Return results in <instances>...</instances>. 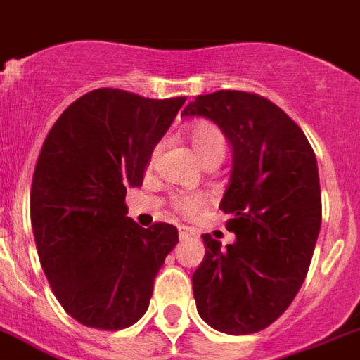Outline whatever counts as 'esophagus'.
I'll list each match as a JSON object with an SVG mask.
<instances>
[{
  "label": "esophagus",
  "mask_w": 360,
  "mask_h": 360,
  "mask_svg": "<svg viewBox=\"0 0 360 360\" xmlns=\"http://www.w3.org/2000/svg\"><path fill=\"white\" fill-rule=\"evenodd\" d=\"M194 236H195L194 229H188V226H179L181 240H190V238H194Z\"/></svg>",
  "instance_id": "1"
}]
</instances>
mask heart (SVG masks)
<instances>
[{"label":"heart","mask_w":360,"mask_h":360,"mask_svg":"<svg viewBox=\"0 0 360 360\" xmlns=\"http://www.w3.org/2000/svg\"><path fill=\"white\" fill-rule=\"evenodd\" d=\"M188 143L198 155V159L207 165H219L226 152V141L221 129L212 122H199L188 131ZM157 152H153L155 157ZM172 207L185 216H194L205 207V198L201 194H174L170 199Z\"/></svg>","instance_id":"1"}]
</instances>
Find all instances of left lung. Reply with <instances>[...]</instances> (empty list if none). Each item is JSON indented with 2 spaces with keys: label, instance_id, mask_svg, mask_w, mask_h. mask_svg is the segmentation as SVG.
<instances>
[{
  "label": "left lung",
  "instance_id": "1",
  "mask_svg": "<svg viewBox=\"0 0 360 360\" xmlns=\"http://www.w3.org/2000/svg\"><path fill=\"white\" fill-rule=\"evenodd\" d=\"M183 115L217 124L234 153L219 208L236 241L225 250L203 234L205 258L192 276L198 313L223 333H256L306 280L322 219L315 152L298 124L256 93L199 95Z\"/></svg>",
  "mask_w": 360,
  "mask_h": 360
}]
</instances>
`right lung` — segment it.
I'll return each instance as SVG.
<instances>
[{"instance_id":"obj_1","label":"right lung","mask_w":360,"mask_h":360,"mask_svg":"<svg viewBox=\"0 0 360 360\" xmlns=\"http://www.w3.org/2000/svg\"><path fill=\"white\" fill-rule=\"evenodd\" d=\"M186 96L102 87L72 102L45 137L31 186L36 249L54 297L87 328L117 331L146 313L177 229L128 217L153 148Z\"/></svg>"}]
</instances>
